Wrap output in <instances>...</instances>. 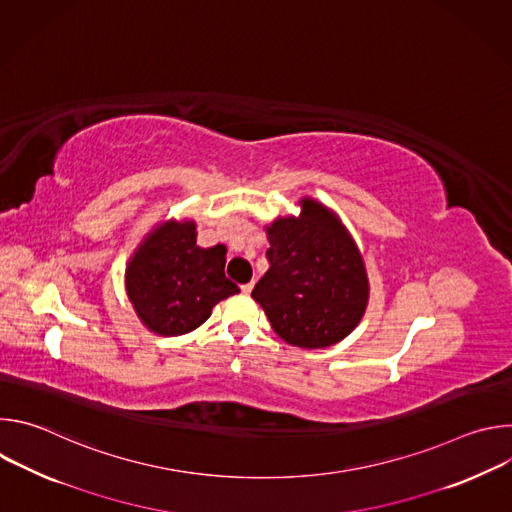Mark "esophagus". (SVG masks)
<instances>
[{"instance_id":"esophagus-1","label":"esophagus","mask_w":512,"mask_h":512,"mask_svg":"<svg viewBox=\"0 0 512 512\" xmlns=\"http://www.w3.org/2000/svg\"><path fill=\"white\" fill-rule=\"evenodd\" d=\"M253 285H255V281H249V283L241 285V291H243V294H251V291H253Z\"/></svg>"}]
</instances>
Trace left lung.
Masks as SVG:
<instances>
[{
  "label": "left lung",
  "mask_w": 512,
  "mask_h": 512,
  "mask_svg": "<svg viewBox=\"0 0 512 512\" xmlns=\"http://www.w3.org/2000/svg\"><path fill=\"white\" fill-rule=\"evenodd\" d=\"M300 206V216H279L265 227L269 269L251 296L281 340L326 348L358 326L369 304V277L340 218L312 198Z\"/></svg>",
  "instance_id": "left-lung-1"
}]
</instances>
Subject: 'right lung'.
I'll return each mask as SVG.
<instances>
[{
	"instance_id": "add662e5",
	"label": "right lung",
	"mask_w": 512,
	"mask_h": 512,
	"mask_svg": "<svg viewBox=\"0 0 512 512\" xmlns=\"http://www.w3.org/2000/svg\"><path fill=\"white\" fill-rule=\"evenodd\" d=\"M225 245H196L194 221H166L145 237L125 269L127 298L141 324L180 336L208 320L212 308L239 294L225 277Z\"/></svg>"
}]
</instances>
